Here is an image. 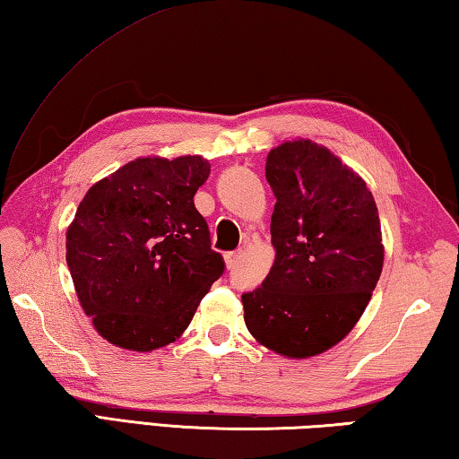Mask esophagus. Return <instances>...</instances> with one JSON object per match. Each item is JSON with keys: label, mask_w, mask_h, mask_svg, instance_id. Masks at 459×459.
<instances>
[{"label": "esophagus", "mask_w": 459, "mask_h": 459, "mask_svg": "<svg viewBox=\"0 0 459 459\" xmlns=\"http://www.w3.org/2000/svg\"><path fill=\"white\" fill-rule=\"evenodd\" d=\"M240 257V251H232V253H224V263H227V267L232 269L237 265V261Z\"/></svg>", "instance_id": "34e87169"}]
</instances>
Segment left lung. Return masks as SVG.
I'll use <instances>...</instances> for the list:
<instances>
[{"label":"left lung","mask_w":459,"mask_h":459,"mask_svg":"<svg viewBox=\"0 0 459 459\" xmlns=\"http://www.w3.org/2000/svg\"><path fill=\"white\" fill-rule=\"evenodd\" d=\"M275 194L265 281L243 293L253 338L285 359L317 356L348 336L383 271L378 211L367 182L312 139L267 155Z\"/></svg>","instance_id":"1"}]
</instances>
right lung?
Wrapping results in <instances>:
<instances>
[{"mask_svg": "<svg viewBox=\"0 0 459 459\" xmlns=\"http://www.w3.org/2000/svg\"><path fill=\"white\" fill-rule=\"evenodd\" d=\"M211 164L200 155L137 158L84 194L66 230L76 298L111 344L152 352L188 328L222 275L194 194Z\"/></svg>", "mask_w": 459, "mask_h": 459, "instance_id": "1", "label": "right lung"}]
</instances>
